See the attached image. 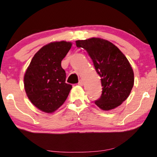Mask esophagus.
<instances>
[{"label":"esophagus","mask_w":157,"mask_h":157,"mask_svg":"<svg viewBox=\"0 0 157 157\" xmlns=\"http://www.w3.org/2000/svg\"><path fill=\"white\" fill-rule=\"evenodd\" d=\"M83 84H84L83 80H79L78 85H80V86H83Z\"/></svg>","instance_id":"1"}]
</instances>
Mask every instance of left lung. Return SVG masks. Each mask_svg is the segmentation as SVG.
<instances>
[{
  "label": "left lung",
  "mask_w": 157,
  "mask_h": 157,
  "mask_svg": "<svg viewBox=\"0 0 157 157\" xmlns=\"http://www.w3.org/2000/svg\"><path fill=\"white\" fill-rule=\"evenodd\" d=\"M77 48L87 51L101 77L102 93L95 104L103 110L113 109L124 102L134 86V72L129 60L110 41L90 38L76 41Z\"/></svg>",
  "instance_id": "8db88e82"
}]
</instances>
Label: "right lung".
Wrapping results in <instances>:
<instances>
[{
	"label": "right lung",
	"instance_id": "obj_1",
	"mask_svg": "<svg viewBox=\"0 0 157 157\" xmlns=\"http://www.w3.org/2000/svg\"><path fill=\"white\" fill-rule=\"evenodd\" d=\"M69 41L51 42L34 55L24 75V87L31 103L43 112L51 113L66 101L71 85L66 83L61 60L71 48Z\"/></svg>",
	"mask_w": 157,
	"mask_h": 157
}]
</instances>
